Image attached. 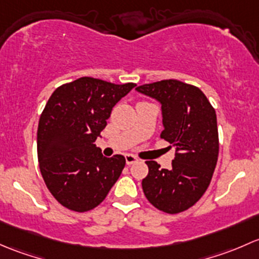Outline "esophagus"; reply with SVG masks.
Instances as JSON below:
<instances>
[{
  "mask_svg": "<svg viewBox=\"0 0 259 259\" xmlns=\"http://www.w3.org/2000/svg\"><path fill=\"white\" fill-rule=\"evenodd\" d=\"M126 163L127 164H133L136 163V162L138 161V158L136 156H133V154H126Z\"/></svg>",
  "mask_w": 259,
  "mask_h": 259,
  "instance_id": "obj_1",
  "label": "esophagus"
}]
</instances>
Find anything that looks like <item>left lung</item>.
I'll return each mask as SVG.
<instances>
[{
    "instance_id": "1",
    "label": "left lung",
    "mask_w": 259,
    "mask_h": 259,
    "mask_svg": "<svg viewBox=\"0 0 259 259\" xmlns=\"http://www.w3.org/2000/svg\"><path fill=\"white\" fill-rule=\"evenodd\" d=\"M137 92L161 103L164 130L161 138L176 148L172 167L147 161L142 188L149 203L175 214L193 206L208 188L218 159L214 108L198 87L177 79L142 84Z\"/></svg>"
}]
</instances>
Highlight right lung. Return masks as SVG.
Instances as JSON below:
<instances>
[{
	"label": "right lung",
	"mask_w": 259,
	"mask_h": 259,
	"mask_svg": "<svg viewBox=\"0 0 259 259\" xmlns=\"http://www.w3.org/2000/svg\"><path fill=\"white\" fill-rule=\"evenodd\" d=\"M135 86L81 77L56 89L46 103L37 130L39 169L49 191L66 208L93 209L121 176L124 157L107 158L95 142L112 108Z\"/></svg>",
	"instance_id": "1"
}]
</instances>
